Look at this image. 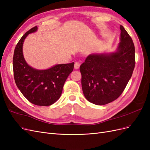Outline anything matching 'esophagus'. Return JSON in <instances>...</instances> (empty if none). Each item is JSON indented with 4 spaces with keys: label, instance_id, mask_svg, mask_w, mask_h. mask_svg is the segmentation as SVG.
I'll list each match as a JSON object with an SVG mask.
<instances>
[{
    "label": "esophagus",
    "instance_id": "obj_1",
    "mask_svg": "<svg viewBox=\"0 0 150 150\" xmlns=\"http://www.w3.org/2000/svg\"><path fill=\"white\" fill-rule=\"evenodd\" d=\"M79 66H80L79 62H75V64H74V69H78L79 68Z\"/></svg>",
    "mask_w": 150,
    "mask_h": 150
}]
</instances>
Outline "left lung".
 I'll return each mask as SVG.
<instances>
[{"instance_id": "obj_1", "label": "left lung", "mask_w": 150, "mask_h": 150, "mask_svg": "<svg viewBox=\"0 0 150 150\" xmlns=\"http://www.w3.org/2000/svg\"><path fill=\"white\" fill-rule=\"evenodd\" d=\"M120 30L116 52L90 54L80 66L83 94L96 105H104L119 98L133 74L134 44L123 26L120 25Z\"/></svg>"}]
</instances>
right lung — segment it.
<instances>
[{
    "instance_id": "add662e5",
    "label": "right lung",
    "mask_w": 150,
    "mask_h": 150,
    "mask_svg": "<svg viewBox=\"0 0 150 150\" xmlns=\"http://www.w3.org/2000/svg\"><path fill=\"white\" fill-rule=\"evenodd\" d=\"M37 30L38 26L30 29L16 45L13 57V76L17 88L29 102L47 106L59 99L65 81L73 71L74 62L56 64L44 70L29 66L24 57L22 47L27 36Z\"/></svg>"
}]
</instances>
